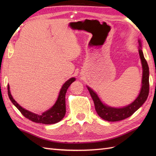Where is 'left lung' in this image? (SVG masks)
Returning <instances> with one entry per match:
<instances>
[{
  "label": "left lung",
  "instance_id": "8db88e82",
  "mask_svg": "<svg viewBox=\"0 0 156 156\" xmlns=\"http://www.w3.org/2000/svg\"><path fill=\"white\" fill-rule=\"evenodd\" d=\"M140 46H139V54L141 61L142 68H143V76H142V86L140 93L135 100L129 105L122 108H113L108 107L104 105L100 98H98L96 92L92 90V89L87 87L90 92L92 100L94 101L95 110L100 117L105 121H119L123 120L128 118L133 115L137 109L140 108L145 101L147 100L149 90H150V83H149V66L147 61L144 56L143 51L141 50V41H138Z\"/></svg>",
  "mask_w": 156,
  "mask_h": 156
}]
</instances>
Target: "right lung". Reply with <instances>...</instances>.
I'll return each instance as SVG.
<instances>
[{
    "label": "right lung",
    "mask_w": 156,
    "mask_h": 156,
    "mask_svg": "<svg viewBox=\"0 0 156 156\" xmlns=\"http://www.w3.org/2000/svg\"><path fill=\"white\" fill-rule=\"evenodd\" d=\"M76 80L75 78H72L66 81L59 92L58 100L56 101L55 105L53 107L49 109L48 111L43 112L41 115H38L31 112L27 110H25V108L21 107L14 99H13L11 92L9 90V86L8 85V95L10 100L12 102L15 107L18 108V110L21 112V114L25 117L29 119L33 122H38V123H42L45 125L54 124L60 121L64 118L66 114V93L67 92L68 87L73 82Z\"/></svg>",
    "instance_id": "add662e5"
}]
</instances>
